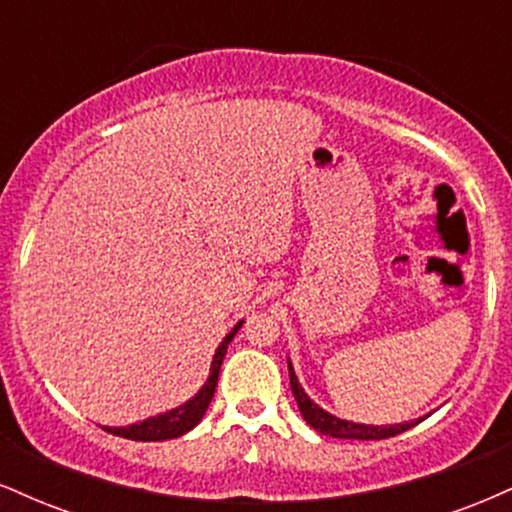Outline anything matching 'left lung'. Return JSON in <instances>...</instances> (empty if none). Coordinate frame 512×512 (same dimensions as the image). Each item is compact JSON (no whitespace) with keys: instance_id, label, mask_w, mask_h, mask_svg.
I'll list each match as a JSON object with an SVG mask.
<instances>
[{"instance_id":"8db88e82","label":"left lung","mask_w":512,"mask_h":512,"mask_svg":"<svg viewBox=\"0 0 512 512\" xmlns=\"http://www.w3.org/2000/svg\"><path fill=\"white\" fill-rule=\"evenodd\" d=\"M289 378H291L293 397H296V404L298 409H301L303 419L308 421L317 433H322V436L349 438V440H383V438L397 436V433L402 431H409L411 426H416L421 421L416 419V421H409V424H395V426H366V424H354V421H344L339 419V416H332L330 411L317 407L313 399L305 395L301 383H298L296 373H293L291 361H289Z\"/></svg>"}]
</instances>
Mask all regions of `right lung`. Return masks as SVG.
Masks as SVG:
<instances>
[{"label":"right lung","mask_w":512,"mask_h":512,"mask_svg":"<svg viewBox=\"0 0 512 512\" xmlns=\"http://www.w3.org/2000/svg\"><path fill=\"white\" fill-rule=\"evenodd\" d=\"M240 327H243V320H240L238 325L233 327L226 337H223V342L219 344V349H216V354H214V361H211L207 383L202 385V390H199L195 397L187 399V402L180 404V407L166 411V414L151 416V419L139 421V424H132V426H120V428L103 426L105 431L113 433V436H120V438L144 440V443H149V440H170V438L185 436L187 431H192V428L202 421L204 411L209 409L211 397H214V392H216V383H219V370H221L223 356H226L228 344L233 342V337H236Z\"/></svg>","instance_id":"right-lung-1"}]
</instances>
